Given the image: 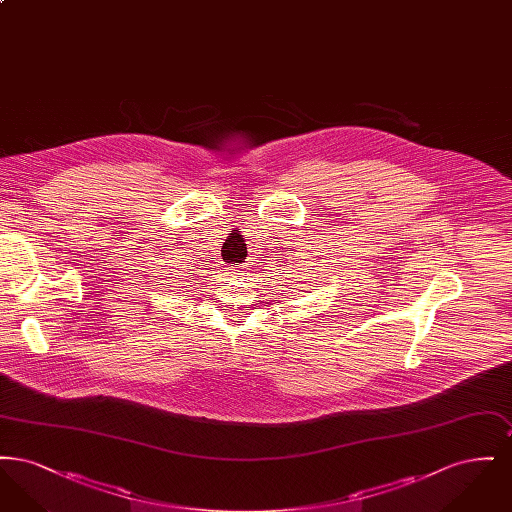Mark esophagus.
Segmentation results:
<instances>
[{"mask_svg": "<svg viewBox=\"0 0 512 512\" xmlns=\"http://www.w3.org/2000/svg\"><path fill=\"white\" fill-rule=\"evenodd\" d=\"M234 274H242V268H236V270H234Z\"/></svg>", "mask_w": 512, "mask_h": 512, "instance_id": "1", "label": "esophagus"}]
</instances>
